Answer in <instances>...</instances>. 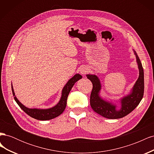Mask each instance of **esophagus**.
<instances>
[{"label": "esophagus", "instance_id": "esophagus-1", "mask_svg": "<svg viewBox=\"0 0 154 154\" xmlns=\"http://www.w3.org/2000/svg\"><path fill=\"white\" fill-rule=\"evenodd\" d=\"M88 72V69L85 67H83L80 69V73L82 74V75H85V74H87Z\"/></svg>", "mask_w": 154, "mask_h": 154}]
</instances>
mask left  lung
<instances>
[{
    "instance_id": "1",
    "label": "left lung",
    "mask_w": 154,
    "mask_h": 154,
    "mask_svg": "<svg viewBox=\"0 0 154 154\" xmlns=\"http://www.w3.org/2000/svg\"><path fill=\"white\" fill-rule=\"evenodd\" d=\"M137 62L139 70V76L137 82L132 88L131 94L124 97L121 100L122 108L116 110V105L101 99L99 96L101 89L100 80L96 75L87 74V76L92 83V90L90 97V104L96 113L108 119H119L125 117L136 108L141 101L144 94V71L140 59L138 57L136 51Z\"/></svg>"
}]
</instances>
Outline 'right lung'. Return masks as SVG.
Here are the masks:
<instances>
[{"label":"right lung","instance_id":"add662e5","mask_svg":"<svg viewBox=\"0 0 154 154\" xmlns=\"http://www.w3.org/2000/svg\"><path fill=\"white\" fill-rule=\"evenodd\" d=\"M82 78V76L80 74H76L71 79H70L67 83V84L65 85V87L63 88L62 97L59 101V103L57 105L53 107V108L48 109H37L27 108V107H26L24 105H23L20 102L17 100L16 96H15V92H14L12 85L11 89L13 95L14 96V99H15L17 103L27 114H28L31 118L38 120H49L57 117V116H60L64 111L67 105V100L70 91H71L72 87L74 85V83Z\"/></svg>","mask_w":154,"mask_h":154}]
</instances>
